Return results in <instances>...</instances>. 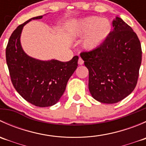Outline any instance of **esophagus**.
<instances>
[{"label": "esophagus", "instance_id": "34e87169", "mask_svg": "<svg viewBox=\"0 0 146 146\" xmlns=\"http://www.w3.org/2000/svg\"><path fill=\"white\" fill-rule=\"evenodd\" d=\"M83 64H84V61H83V60H82V58H79V59H78V64L79 65H82Z\"/></svg>", "mask_w": 146, "mask_h": 146}]
</instances>
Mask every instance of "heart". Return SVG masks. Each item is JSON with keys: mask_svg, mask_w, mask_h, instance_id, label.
I'll list each match as a JSON object with an SVG mask.
<instances>
[{"mask_svg": "<svg viewBox=\"0 0 146 146\" xmlns=\"http://www.w3.org/2000/svg\"><path fill=\"white\" fill-rule=\"evenodd\" d=\"M112 26L110 20L97 16L87 17L79 21L73 28V32L78 36L86 35L83 46L88 50L100 46L110 36Z\"/></svg>", "mask_w": 146, "mask_h": 146, "instance_id": "heart-1", "label": "heart"}]
</instances>
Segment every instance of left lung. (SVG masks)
<instances>
[{"label":"left lung","mask_w":146,"mask_h":146,"mask_svg":"<svg viewBox=\"0 0 146 146\" xmlns=\"http://www.w3.org/2000/svg\"><path fill=\"white\" fill-rule=\"evenodd\" d=\"M114 30L100 46L82 51L80 56L89 70L88 88L94 99L114 104L136 88L142 60V49L132 28L119 17Z\"/></svg>","instance_id":"left-lung-1"}]
</instances>
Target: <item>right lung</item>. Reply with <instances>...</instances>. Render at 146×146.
<instances>
[{
    "label": "right lung",
    "mask_w": 146,
    "mask_h": 146,
    "mask_svg": "<svg viewBox=\"0 0 146 146\" xmlns=\"http://www.w3.org/2000/svg\"><path fill=\"white\" fill-rule=\"evenodd\" d=\"M29 19L12 33L5 51L11 82L17 92L28 102L39 107H50L64 94L68 80L78 67V56L67 62L51 60L42 61L28 56L20 44V35Z\"/></svg>",
    "instance_id": "obj_1"
}]
</instances>
